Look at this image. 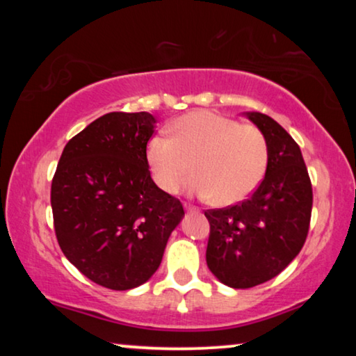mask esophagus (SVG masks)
I'll return each instance as SVG.
<instances>
[{
	"instance_id": "obj_1",
	"label": "esophagus",
	"mask_w": 356,
	"mask_h": 356,
	"mask_svg": "<svg viewBox=\"0 0 356 356\" xmlns=\"http://www.w3.org/2000/svg\"><path fill=\"white\" fill-rule=\"evenodd\" d=\"M184 209H186L188 212H199V207H196V206H189V204H184Z\"/></svg>"
}]
</instances>
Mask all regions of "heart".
<instances>
[{"instance_id":"heart-1","label":"heart","mask_w":356,"mask_h":356,"mask_svg":"<svg viewBox=\"0 0 356 356\" xmlns=\"http://www.w3.org/2000/svg\"><path fill=\"white\" fill-rule=\"evenodd\" d=\"M170 136H154L145 157L154 181L165 193H178L194 170V189L220 206L251 196L269 163L266 136L254 124L209 110L189 111L170 126Z\"/></svg>"}]
</instances>
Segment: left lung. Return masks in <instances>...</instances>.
<instances>
[{"label": "left lung", "mask_w": 356, "mask_h": 356, "mask_svg": "<svg viewBox=\"0 0 356 356\" xmlns=\"http://www.w3.org/2000/svg\"><path fill=\"white\" fill-rule=\"evenodd\" d=\"M269 145L259 186L235 206L209 209L206 261L222 284L251 289L279 275L298 256L309 230L313 188L300 145L270 116L248 113Z\"/></svg>", "instance_id": "8db88e82"}]
</instances>
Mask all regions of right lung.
Masks as SVG:
<instances>
[{"mask_svg": "<svg viewBox=\"0 0 356 356\" xmlns=\"http://www.w3.org/2000/svg\"><path fill=\"white\" fill-rule=\"evenodd\" d=\"M150 113L111 111L76 134L51 181L58 245L87 279L110 290L147 282L183 206L150 178Z\"/></svg>", "mask_w": 356, "mask_h": 356, "instance_id": "add662e5", "label": "right lung"}]
</instances>
